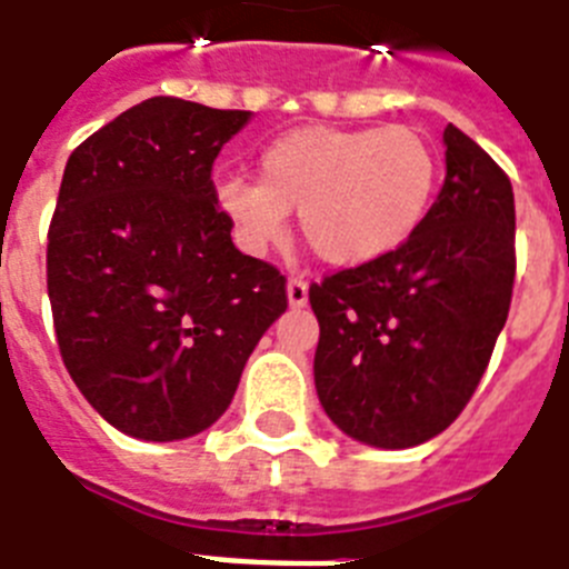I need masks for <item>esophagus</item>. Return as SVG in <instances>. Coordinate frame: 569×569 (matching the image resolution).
Here are the masks:
<instances>
[{
	"instance_id": "1",
	"label": "esophagus",
	"mask_w": 569,
	"mask_h": 569,
	"mask_svg": "<svg viewBox=\"0 0 569 569\" xmlns=\"http://www.w3.org/2000/svg\"><path fill=\"white\" fill-rule=\"evenodd\" d=\"M286 292H289V307H303L309 298V289L307 283L300 280V277H289V283H286Z\"/></svg>"
}]
</instances>
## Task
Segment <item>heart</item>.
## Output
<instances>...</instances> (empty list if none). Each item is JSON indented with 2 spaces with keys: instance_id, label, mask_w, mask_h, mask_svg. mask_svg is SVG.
I'll use <instances>...</instances> for the list:
<instances>
[{
  "instance_id": "b5f03b06",
  "label": "heart",
  "mask_w": 569,
  "mask_h": 569,
  "mask_svg": "<svg viewBox=\"0 0 569 569\" xmlns=\"http://www.w3.org/2000/svg\"><path fill=\"white\" fill-rule=\"evenodd\" d=\"M436 151L412 128H298L260 154V180L228 174L216 198L244 251H269L298 210L303 242L336 269L395 253L427 219Z\"/></svg>"
}]
</instances>
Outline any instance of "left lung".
Returning <instances> with one entry per match:
<instances>
[{
  "mask_svg": "<svg viewBox=\"0 0 569 569\" xmlns=\"http://www.w3.org/2000/svg\"><path fill=\"white\" fill-rule=\"evenodd\" d=\"M436 204L395 253L309 286L316 389L341 432L403 450L445 432L477 391L515 289L509 174L456 124Z\"/></svg>",
  "mask_w": 569,
  "mask_h": 569,
  "instance_id": "1",
  "label": "left lung"
}]
</instances>
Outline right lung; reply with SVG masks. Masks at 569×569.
Returning <instances> with one entry per match:
<instances>
[{"instance_id": "right-lung-1", "label": "right lung", "mask_w": 569, "mask_h": 569, "mask_svg": "<svg viewBox=\"0 0 569 569\" xmlns=\"http://www.w3.org/2000/svg\"><path fill=\"white\" fill-rule=\"evenodd\" d=\"M154 96L67 160L46 244L60 359L119 432L178 441L221 418L286 277L230 239L212 163L248 122Z\"/></svg>"}]
</instances>
